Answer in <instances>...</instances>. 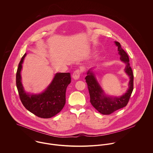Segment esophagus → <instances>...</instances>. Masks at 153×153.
Masks as SVG:
<instances>
[{
    "mask_svg": "<svg viewBox=\"0 0 153 153\" xmlns=\"http://www.w3.org/2000/svg\"><path fill=\"white\" fill-rule=\"evenodd\" d=\"M81 72H82V71L80 70V69H76L74 73H73V75H72V78L75 79H78L79 76H80V75L81 74Z\"/></svg>",
    "mask_w": 153,
    "mask_h": 153,
    "instance_id": "34e87169",
    "label": "esophagus"
}]
</instances>
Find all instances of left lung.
I'll return each mask as SVG.
<instances>
[{
	"label": "left lung",
	"instance_id": "1",
	"mask_svg": "<svg viewBox=\"0 0 153 153\" xmlns=\"http://www.w3.org/2000/svg\"><path fill=\"white\" fill-rule=\"evenodd\" d=\"M118 47V53L120 55V59L126 64L125 72L130 77L128 89L127 92L121 97H112L106 95L98 82L92 68L87 72L85 77L86 82L90 95V102L92 105L99 112L103 115H109L118 109L126 107L130 100L134 87V75L131 69L128 54L118 42H115Z\"/></svg>",
	"mask_w": 153,
	"mask_h": 153
}]
</instances>
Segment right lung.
<instances>
[{
    "instance_id": "right-lung-1",
    "label": "right lung",
    "mask_w": 153,
    "mask_h": 153,
    "mask_svg": "<svg viewBox=\"0 0 153 153\" xmlns=\"http://www.w3.org/2000/svg\"><path fill=\"white\" fill-rule=\"evenodd\" d=\"M26 53L22 56L19 64L16 83L21 101L29 111L42 118H51L59 113L65 104L66 88L71 82L70 73H57L52 82L39 94H27L23 87L21 71Z\"/></svg>"
}]
</instances>
